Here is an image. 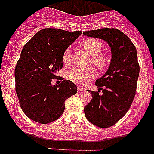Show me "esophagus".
<instances>
[{
    "label": "esophagus",
    "mask_w": 154,
    "mask_h": 154,
    "mask_svg": "<svg viewBox=\"0 0 154 154\" xmlns=\"http://www.w3.org/2000/svg\"><path fill=\"white\" fill-rule=\"evenodd\" d=\"M77 91H78V92H83V91H85V89L83 87L79 86V87H78V89H77Z\"/></svg>",
    "instance_id": "esophagus-1"
}]
</instances>
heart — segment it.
Listing matches in <instances>:
<instances>
[{
	"instance_id": "1",
	"label": "heart",
	"mask_w": 154,
	"mask_h": 154,
	"mask_svg": "<svg viewBox=\"0 0 154 154\" xmlns=\"http://www.w3.org/2000/svg\"><path fill=\"white\" fill-rule=\"evenodd\" d=\"M82 47L92 56L93 64L100 69H105L108 66V58L103 53H100L103 46L99 41L93 38H88L82 42ZM70 60V50L67 48L63 54V62L65 64H68ZM96 75V70L94 67L88 68H78L75 67L71 69L68 73V77L70 81L76 82L81 85H86L89 81Z\"/></svg>"
}]
</instances>
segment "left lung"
Returning a JSON list of instances; mask_svg holds the SVG:
<instances>
[{
    "label": "left lung",
    "instance_id": "obj_1",
    "mask_svg": "<svg viewBox=\"0 0 154 154\" xmlns=\"http://www.w3.org/2000/svg\"><path fill=\"white\" fill-rule=\"evenodd\" d=\"M84 35L103 39L109 44L112 59L106 73L96 80L98 90L85 106V115L92 125L107 128L126 114L135 98L139 64L137 51L129 37L115 28L85 31ZM101 91L102 95H99Z\"/></svg>",
    "mask_w": 154,
    "mask_h": 154
}]
</instances>
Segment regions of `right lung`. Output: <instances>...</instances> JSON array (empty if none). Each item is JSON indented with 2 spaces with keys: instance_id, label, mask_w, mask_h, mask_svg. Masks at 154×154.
<instances>
[{
  "instance_id": "right-lung-1",
  "label": "right lung",
  "mask_w": 154,
  "mask_h": 154,
  "mask_svg": "<svg viewBox=\"0 0 154 154\" xmlns=\"http://www.w3.org/2000/svg\"><path fill=\"white\" fill-rule=\"evenodd\" d=\"M81 31L45 28L38 31L23 47L15 69V91L22 110L41 124L57 120L64 112L66 99L77 92L69 80L51 85L63 68V54Z\"/></svg>"
}]
</instances>
